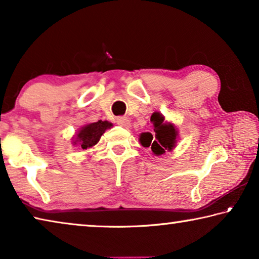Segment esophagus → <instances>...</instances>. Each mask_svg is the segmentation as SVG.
I'll use <instances>...</instances> for the list:
<instances>
[{"mask_svg": "<svg viewBox=\"0 0 259 259\" xmlns=\"http://www.w3.org/2000/svg\"><path fill=\"white\" fill-rule=\"evenodd\" d=\"M116 122H117V124L123 126V128H129L130 126V120L125 116H119L116 119Z\"/></svg>", "mask_w": 259, "mask_h": 259, "instance_id": "1", "label": "esophagus"}]
</instances>
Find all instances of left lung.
Returning a JSON list of instances; mask_svg holds the SVG:
<instances>
[{
  "instance_id": "8db88e82",
  "label": "left lung",
  "mask_w": 259,
  "mask_h": 259,
  "mask_svg": "<svg viewBox=\"0 0 259 259\" xmlns=\"http://www.w3.org/2000/svg\"><path fill=\"white\" fill-rule=\"evenodd\" d=\"M154 126V135L143 133L139 135V143L144 147H151L153 154L160 156L165 152H171L176 147L178 139V128L172 122L164 120L160 112H154L151 116Z\"/></svg>"
}]
</instances>
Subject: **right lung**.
Wrapping results in <instances>:
<instances>
[{"label": "right lung", "mask_w": 259, "mask_h": 259, "mask_svg": "<svg viewBox=\"0 0 259 259\" xmlns=\"http://www.w3.org/2000/svg\"><path fill=\"white\" fill-rule=\"evenodd\" d=\"M113 123L108 121L93 122L81 126L76 135H74L72 138V144L74 146H77L81 150H88V148L94 147L99 142L100 137L107 129L111 128Z\"/></svg>", "instance_id": "add662e5"}]
</instances>
